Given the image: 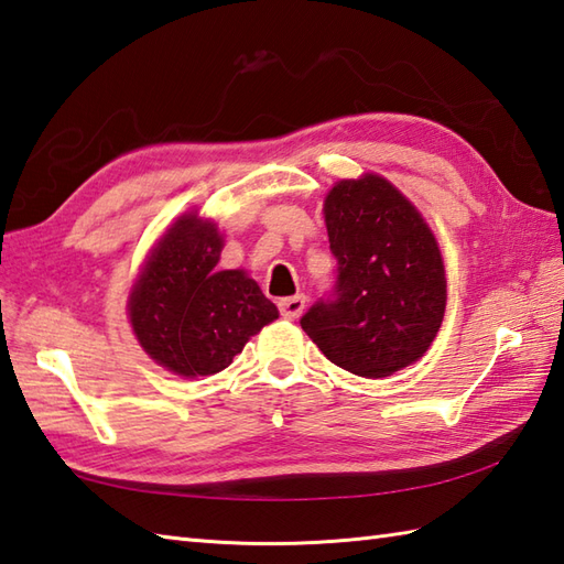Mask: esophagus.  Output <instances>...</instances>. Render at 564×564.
<instances>
[{"label":"esophagus","instance_id":"esophagus-1","mask_svg":"<svg viewBox=\"0 0 564 564\" xmlns=\"http://www.w3.org/2000/svg\"><path fill=\"white\" fill-rule=\"evenodd\" d=\"M279 310H281V315L285 319H297L305 310V295L297 293V295H291V297H281Z\"/></svg>","mask_w":564,"mask_h":564}]
</instances>
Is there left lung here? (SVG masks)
<instances>
[{"instance_id":"8db88e82","label":"left lung","mask_w":564,"mask_h":564,"mask_svg":"<svg viewBox=\"0 0 564 564\" xmlns=\"http://www.w3.org/2000/svg\"><path fill=\"white\" fill-rule=\"evenodd\" d=\"M337 259L332 297L301 319L334 366L386 378L422 358L446 313V271L431 227L388 178H341L325 198Z\"/></svg>"}]
</instances>
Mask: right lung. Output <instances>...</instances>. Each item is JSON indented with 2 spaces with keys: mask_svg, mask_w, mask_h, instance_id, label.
<instances>
[{
  "mask_svg": "<svg viewBox=\"0 0 564 564\" xmlns=\"http://www.w3.org/2000/svg\"><path fill=\"white\" fill-rule=\"evenodd\" d=\"M218 225L184 213L166 227L128 297V317L152 361L176 376L220 373L249 337L279 317L242 269L218 271Z\"/></svg>",
  "mask_w": 564,
  "mask_h": 564,
  "instance_id": "obj_1",
  "label": "right lung"
}]
</instances>
